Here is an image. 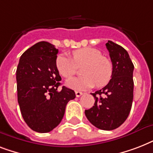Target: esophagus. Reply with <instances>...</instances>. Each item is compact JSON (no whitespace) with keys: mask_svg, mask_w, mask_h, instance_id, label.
Returning <instances> with one entry per match:
<instances>
[{"mask_svg":"<svg viewBox=\"0 0 153 153\" xmlns=\"http://www.w3.org/2000/svg\"><path fill=\"white\" fill-rule=\"evenodd\" d=\"M75 95H76V97H80V96L82 95V92H80V91H75Z\"/></svg>","mask_w":153,"mask_h":153,"instance_id":"1","label":"esophagus"}]
</instances>
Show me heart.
I'll list each match as a JSON object with an SVG mask.
<instances>
[{"label": "heart", "instance_id": "b5f03b06", "mask_svg": "<svg viewBox=\"0 0 153 153\" xmlns=\"http://www.w3.org/2000/svg\"><path fill=\"white\" fill-rule=\"evenodd\" d=\"M71 59L66 55H59L56 59L59 73L64 78H71L82 67L83 76L72 78L66 82L67 87L74 91H85L97 86L103 87L109 83L113 76V64L99 50L92 48L78 49L72 53Z\"/></svg>", "mask_w": 153, "mask_h": 153}]
</instances>
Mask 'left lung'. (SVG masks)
<instances>
[{
	"mask_svg": "<svg viewBox=\"0 0 153 153\" xmlns=\"http://www.w3.org/2000/svg\"><path fill=\"white\" fill-rule=\"evenodd\" d=\"M113 64V76L100 91L91 94L94 105L85 110L93 126L102 130H113L125 122L133 99L134 66L126 49L109 40L105 44Z\"/></svg>",
	"mask_w": 153,
	"mask_h": 153,
	"instance_id": "left-lung-1",
	"label": "left lung"
}]
</instances>
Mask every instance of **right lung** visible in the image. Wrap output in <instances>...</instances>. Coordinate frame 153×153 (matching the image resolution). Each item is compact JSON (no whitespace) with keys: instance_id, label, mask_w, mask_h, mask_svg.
I'll use <instances>...</instances> for the list:
<instances>
[{"instance_id":"add662e5","label":"right lung","mask_w":153,"mask_h":153,"mask_svg":"<svg viewBox=\"0 0 153 153\" xmlns=\"http://www.w3.org/2000/svg\"><path fill=\"white\" fill-rule=\"evenodd\" d=\"M59 50L48 42L37 43L25 51L16 69L17 99L25 121L32 130L48 133L59 126L74 91L60 86L56 67Z\"/></svg>"}]
</instances>
